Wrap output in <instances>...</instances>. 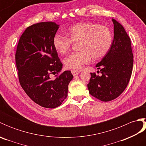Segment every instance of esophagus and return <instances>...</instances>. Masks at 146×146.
<instances>
[{
    "label": "esophagus",
    "mask_w": 146,
    "mask_h": 146,
    "mask_svg": "<svg viewBox=\"0 0 146 146\" xmlns=\"http://www.w3.org/2000/svg\"><path fill=\"white\" fill-rule=\"evenodd\" d=\"M80 73V71H78V70H71V73H72V75H73V76L78 75Z\"/></svg>",
    "instance_id": "1"
}]
</instances>
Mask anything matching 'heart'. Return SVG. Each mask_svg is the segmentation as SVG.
I'll list each match as a JSON object with an SVG mask.
<instances>
[{
  "instance_id": "heart-1",
  "label": "heart",
  "mask_w": 146,
  "mask_h": 146,
  "mask_svg": "<svg viewBox=\"0 0 146 146\" xmlns=\"http://www.w3.org/2000/svg\"><path fill=\"white\" fill-rule=\"evenodd\" d=\"M68 38L56 35L52 39L54 48L63 54L69 51L73 42H79L80 51L68 56L64 64L70 69H81L92 58L99 60L106 55L113 42V34L109 27L100 24L86 23H77L67 31Z\"/></svg>"
}]
</instances>
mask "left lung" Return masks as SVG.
<instances>
[{
  "instance_id": "8db88e82",
  "label": "left lung",
  "mask_w": 146,
  "mask_h": 146,
  "mask_svg": "<svg viewBox=\"0 0 146 146\" xmlns=\"http://www.w3.org/2000/svg\"><path fill=\"white\" fill-rule=\"evenodd\" d=\"M113 39L111 48L96 64L102 76L91 73L87 85L90 94L103 102L117 98L125 90L132 75L134 56L131 39L125 29L112 19Z\"/></svg>"
}]
</instances>
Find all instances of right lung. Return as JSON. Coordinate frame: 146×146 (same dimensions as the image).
<instances>
[{
	"mask_svg": "<svg viewBox=\"0 0 146 146\" xmlns=\"http://www.w3.org/2000/svg\"><path fill=\"white\" fill-rule=\"evenodd\" d=\"M53 22H42L27 27L19 41L15 63L22 88L40 106L54 108L68 96V85L73 79L65 71L54 80L50 74L60 72L63 64L52 44L59 28Z\"/></svg>",
	"mask_w": 146,
	"mask_h": 146,
	"instance_id": "add662e5",
	"label": "right lung"
}]
</instances>
